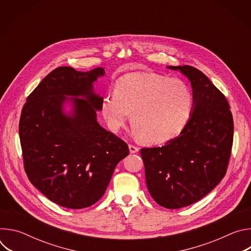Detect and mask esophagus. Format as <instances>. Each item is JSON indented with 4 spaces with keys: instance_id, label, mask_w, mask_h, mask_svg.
<instances>
[{
    "instance_id": "1",
    "label": "esophagus",
    "mask_w": 251,
    "mask_h": 251,
    "mask_svg": "<svg viewBox=\"0 0 251 251\" xmlns=\"http://www.w3.org/2000/svg\"><path fill=\"white\" fill-rule=\"evenodd\" d=\"M129 150H130V153L134 154V153H137V152L139 151V148H138L137 146H135V145L130 144V145H129Z\"/></svg>"
}]
</instances>
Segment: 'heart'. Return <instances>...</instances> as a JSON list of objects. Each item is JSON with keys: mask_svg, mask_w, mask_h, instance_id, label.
Segmentation results:
<instances>
[{"mask_svg": "<svg viewBox=\"0 0 251 251\" xmlns=\"http://www.w3.org/2000/svg\"><path fill=\"white\" fill-rule=\"evenodd\" d=\"M192 107L193 94L181 79L138 71L117 80L114 93L103 97L101 112L115 132L132 113L135 134L147 144H161L185 128Z\"/></svg>", "mask_w": 251, "mask_h": 251, "instance_id": "1", "label": "heart"}]
</instances>
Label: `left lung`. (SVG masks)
<instances>
[{
    "label": "left lung",
    "mask_w": 251,
    "mask_h": 251,
    "mask_svg": "<svg viewBox=\"0 0 251 251\" xmlns=\"http://www.w3.org/2000/svg\"><path fill=\"white\" fill-rule=\"evenodd\" d=\"M191 81L193 112L180 135L163 147L142 148L146 184L154 201L181 208L202 199L225 176L233 142V119L226 96L201 70L168 66Z\"/></svg>",
    "instance_id": "obj_1"
}]
</instances>
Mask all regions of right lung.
<instances>
[{"label":"right lung","mask_w":251,"mask_h":251,"mask_svg":"<svg viewBox=\"0 0 251 251\" xmlns=\"http://www.w3.org/2000/svg\"><path fill=\"white\" fill-rule=\"evenodd\" d=\"M101 67L87 73L70 66L53 69L27 96L19 125L24 168L29 182L51 201L67 208L88 207L110 183L116 165L129 154L126 143L96 119L102 97L93 82ZM66 96L73 113H63Z\"/></svg>","instance_id":"obj_1"}]
</instances>
